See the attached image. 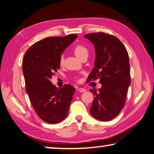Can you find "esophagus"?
Returning a JSON list of instances; mask_svg holds the SVG:
<instances>
[{"instance_id": "1", "label": "esophagus", "mask_w": 154, "mask_h": 154, "mask_svg": "<svg viewBox=\"0 0 154 154\" xmlns=\"http://www.w3.org/2000/svg\"><path fill=\"white\" fill-rule=\"evenodd\" d=\"M79 91L80 92H84L86 91V90L85 89V88H79Z\"/></svg>"}]
</instances>
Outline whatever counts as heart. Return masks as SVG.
<instances>
[{
    "label": "heart",
    "mask_w": 154,
    "mask_h": 154,
    "mask_svg": "<svg viewBox=\"0 0 154 154\" xmlns=\"http://www.w3.org/2000/svg\"><path fill=\"white\" fill-rule=\"evenodd\" d=\"M75 55L79 58H81L83 56L88 55V49L85 46L82 45H77L74 49ZM64 62V56L62 55L60 58V63L62 64Z\"/></svg>",
    "instance_id": "1"
}]
</instances>
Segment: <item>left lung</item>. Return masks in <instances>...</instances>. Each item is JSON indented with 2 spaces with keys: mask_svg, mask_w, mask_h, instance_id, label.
<instances>
[{
  "mask_svg": "<svg viewBox=\"0 0 154 154\" xmlns=\"http://www.w3.org/2000/svg\"><path fill=\"white\" fill-rule=\"evenodd\" d=\"M84 37L94 44L96 51L94 68L88 80L99 78L102 85L98 91L90 90L94 94L90 113L98 120L109 121L119 115L125 105L130 85L128 54L114 36L97 32Z\"/></svg>",
  "mask_w": 154,
  "mask_h": 154,
  "instance_id": "obj_1",
  "label": "left lung"
}]
</instances>
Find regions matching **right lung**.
Masks as SVG:
<instances>
[{
  "label": "right lung",
  "mask_w": 154,
  "mask_h": 154,
  "mask_svg": "<svg viewBox=\"0 0 154 154\" xmlns=\"http://www.w3.org/2000/svg\"><path fill=\"white\" fill-rule=\"evenodd\" d=\"M77 35L55 36L41 40L26 52L22 70L26 91L36 114L48 124H57L66 118L75 89L66 84L58 88L50 82L60 69V58Z\"/></svg>",
  "instance_id": "right-lung-1"
}]
</instances>
